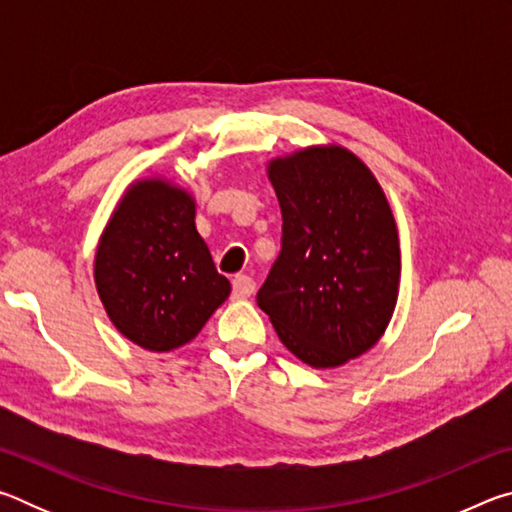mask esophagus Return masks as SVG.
I'll return each instance as SVG.
<instances>
[{"instance_id":"esophagus-1","label":"esophagus","mask_w":512,"mask_h":512,"mask_svg":"<svg viewBox=\"0 0 512 512\" xmlns=\"http://www.w3.org/2000/svg\"><path fill=\"white\" fill-rule=\"evenodd\" d=\"M255 291V280L248 275H235V280H232V296L237 300H244L250 298Z\"/></svg>"}]
</instances>
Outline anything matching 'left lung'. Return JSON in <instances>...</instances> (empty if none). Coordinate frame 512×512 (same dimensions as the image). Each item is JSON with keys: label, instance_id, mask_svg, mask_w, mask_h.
Segmentation results:
<instances>
[{"label": "left lung", "instance_id": "left-lung-1", "mask_svg": "<svg viewBox=\"0 0 512 512\" xmlns=\"http://www.w3.org/2000/svg\"><path fill=\"white\" fill-rule=\"evenodd\" d=\"M282 207V253L257 293L277 336L302 363L329 370L384 336L400 293L397 223L357 153L311 144L266 162Z\"/></svg>", "mask_w": 512, "mask_h": 512}]
</instances>
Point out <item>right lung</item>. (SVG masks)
Segmentation results:
<instances>
[{"label": "right lung", "mask_w": 512, "mask_h": 512, "mask_svg": "<svg viewBox=\"0 0 512 512\" xmlns=\"http://www.w3.org/2000/svg\"><path fill=\"white\" fill-rule=\"evenodd\" d=\"M194 219V194L151 173L124 189L99 237L101 305L124 339L149 352L183 348L230 296Z\"/></svg>", "instance_id": "right-lung-1"}]
</instances>
